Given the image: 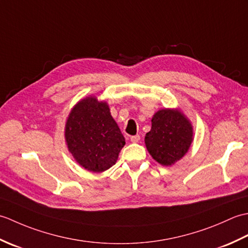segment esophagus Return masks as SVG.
<instances>
[{
	"mask_svg": "<svg viewBox=\"0 0 248 248\" xmlns=\"http://www.w3.org/2000/svg\"><path fill=\"white\" fill-rule=\"evenodd\" d=\"M131 141L132 143H139L140 140V135H134V136H131Z\"/></svg>",
	"mask_w": 248,
	"mask_h": 248,
	"instance_id": "esophagus-1",
	"label": "esophagus"
}]
</instances>
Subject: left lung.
Returning a JSON list of instances; mask_svg holds the SVG:
<instances>
[{"mask_svg": "<svg viewBox=\"0 0 248 248\" xmlns=\"http://www.w3.org/2000/svg\"><path fill=\"white\" fill-rule=\"evenodd\" d=\"M193 140V124L180 108H161L151 119L145 145L152 159L171 166L186 155Z\"/></svg>", "mask_w": 248, "mask_h": 248, "instance_id": "1", "label": "left lung"}]
</instances>
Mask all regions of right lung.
Masks as SVG:
<instances>
[{"mask_svg":"<svg viewBox=\"0 0 248 248\" xmlns=\"http://www.w3.org/2000/svg\"><path fill=\"white\" fill-rule=\"evenodd\" d=\"M65 140L73 159L91 172H103L115 165L125 145L108 102L94 96L81 99L71 108Z\"/></svg>","mask_w":248,"mask_h":248,"instance_id":"1","label":"right lung"}]
</instances>
